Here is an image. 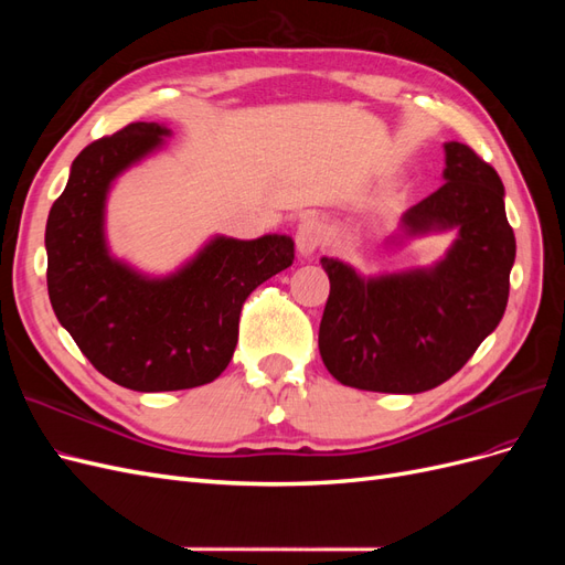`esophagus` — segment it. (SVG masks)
Returning <instances> with one entry per match:
<instances>
[{
	"label": "esophagus",
	"instance_id": "34e87169",
	"mask_svg": "<svg viewBox=\"0 0 565 565\" xmlns=\"http://www.w3.org/2000/svg\"><path fill=\"white\" fill-rule=\"evenodd\" d=\"M328 243V228L318 218H303L297 228V249L301 256H313Z\"/></svg>",
	"mask_w": 565,
	"mask_h": 565
}]
</instances>
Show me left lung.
<instances>
[{
  "mask_svg": "<svg viewBox=\"0 0 565 565\" xmlns=\"http://www.w3.org/2000/svg\"><path fill=\"white\" fill-rule=\"evenodd\" d=\"M436 193L401 216L386 245L455 231L431 266L363 276L322 256L330 297L320 320L324 367L344 386L380 393H422L448 382L498 328L509 299L516 237L494 169L457 141L446 146Z\"/></svg>",
  "mask_w": 565,
  "mask_h": 565,
  "instance_id": "left-lung-1",
  "label": "left lung"
}]
</instances>
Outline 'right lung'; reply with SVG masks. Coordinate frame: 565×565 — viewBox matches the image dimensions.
Returning a JSON list of instances; mask_svg holds the SVG:
<instances>
[{"mask_svg":"<svg viewBox=\"0 0 565 565\" xmlns=\"http://www.w3.org/2000/svg\"><path fill=\"white\" fill-rule=\"evenodd\" d=\"M172 129L134 122L75 158L46 218V287L54 313L89 363L131 391H181L214 382L231 363L245 299L292 266L295 241L214 235L167 276L117 259L106 202L127 169L164 148Z\"/></svg>","mask_w":565,"mask_h":565,"instance_id":"add662e5","label":"right lung"}]
</instances>
